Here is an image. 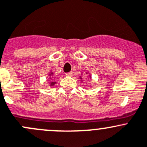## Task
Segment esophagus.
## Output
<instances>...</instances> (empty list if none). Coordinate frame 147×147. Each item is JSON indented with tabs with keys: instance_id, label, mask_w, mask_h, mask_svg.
<instances>
[{
	"instance_id": "esophagus-1",
	"label": "esophagus",
	"mask_w": 147,
	"mask_h": 147,
	"mask_svg": "<svg viewBox=\"0 0 147 147\" xmlns=\"http://www.w3.org/2000/svg\"><path fill=\"white\" fill-rule=\"evenodd\" d=\"M72 75H73V73H72V72H69V73L66 74V76H72Z\"/></svg>"
}]
</instances>
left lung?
Listing matches in <instances>:
<instances>
[{"instance_id": "8db88e82", "label": "left lung", "mask_w": 147, "mask_h": 147, "mask_svg": "<svg viewBox=\"0 0 147 147\" xmlns=\"http://www.w3.org/2000/svg\"><path fill=\"white\" fill-rule=\"evenodd\" d=\"M86 74H87L88 73V72H86ZM89 76H90V78H91V76L90 75V74H89ZM79 78H80V80H81V82H83V81H82V77H81V76H79Z\"/></svg>"}]
</instances>
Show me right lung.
<instances>
[{
	"label": "right lung",
	"instance_id": "right-lung-1",
	"mask_svg": "<svg viewBox=\"0 0 147 147\" xmlns=\"http://www.w3.org/2000/svg\"><path fill=\"white\" fill-rule=\"evenodd\" d=\"M53 75V72H52L51 71L50 73L49 74V78L47 79V82L49 83V86L50 87L53 86L56 84V81H53V77H52V76Z\"/></svg>",
	"mask_w": 147,
	"mask_h": 147
}]
</instances>
